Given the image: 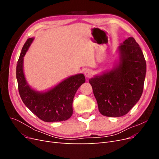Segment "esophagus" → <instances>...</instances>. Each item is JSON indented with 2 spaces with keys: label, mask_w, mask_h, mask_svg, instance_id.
Segmentation results:
<instances>
[{
  "label": "esophagus",
  "mask_w": 159,
  "mask_h": 159,
  "mask_svg": "<svg viewBox=\"0 0 159 159\" xmlns=\"http://www.w3.org/2000/svg\"><path fill=\"white\" fill-rule=\"evenodd\" d=\"M93 75V71L91 70H87L85 71V76L87 78H91V76Z\"/></svg>",
  "instance_id": "1"
}]
</instances>
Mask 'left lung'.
Masks as SVG:
<instances>
[{
	"instance_id": "left-lung-1",
	"label": "left lung",
	"mask_w": 159,
	"mask_h": 159,
	"mask_svg": "<svg viewBox=\"0 0 159 159\" xmlns=\"http://www.w3.org/2000/svg\"><path fill=\"white\" fill-rule=\"evenodd\" d=\"M119 50L117 67L89 80L99 112L107 117L127 114L141 98L144 88L147 66L140 46L129 37Z\"/></svg>"
}]
</instances>
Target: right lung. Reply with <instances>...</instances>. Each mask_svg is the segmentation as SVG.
<instances>
[{"instance_id":"obj_1","label":"right lung","mask_w":159,"mask_h":159,"mask_svg":"<svg viewBox=\"0 0 159 159\" xmlns=\"http://www.w3.org/2000/svg\"><path fill=\"white\" fill-rule=\"evenodd\" d=\"M33 38L24 44L16 65V79L19 94L23 103L36 116L45 122H57L70 118L72 103L77 90L85 83L84 74L71 76L46 93H38L27 84L23 73V57Z\"/></svg>"}]
</instances>
